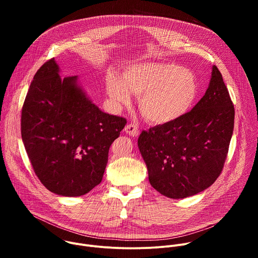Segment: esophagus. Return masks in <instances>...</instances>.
<instances>
[{
    "mask_svg": "<svg viewBox=\"0 0 258 258\" xmlns=\"http://www.w3.org/2000/svg\"><path fill=\"white\" fill-rule=\"evenodd\" d=\"M124 132L131 136V137H138L140 132H139V128L136 124L134 123H131V124H127L125 127H124Z\"/></svg>",
    "mask_w": 258,
    "mask_h": 258,
    "instance_id": "1",
    "label": "esophagus"
}]
</instances>
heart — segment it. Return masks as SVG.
Here are the masks:
<instances>
[{"label":"heart","mask_w":258,"mask_h":258,"mask_svg":"<svg viewBox=\"0 0 258 258\" xmlns=\"http://www.w3.org/2000/svg\"><path fill=\"white\" fill-rule=\"evenodd\" d=\"M108 97L115 109L128 105L133 93L138 98L142 115L152 123L164 124L185 115L199 94L194 73L171 63L150 62L127 67L121 80L109 75Z\"/></svg>","instance_id":"b5f03b06"}]
</instances>
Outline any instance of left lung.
I'll use <instances>...</instances> for the list:
<instances>
[{
    "label": "left lung",
    "instance_id": "1",
    "mask_svg": "<svg viewBox=\"0 0 258 258\" xmlns=\"http://www.w3.org/2000/svg\"><path fill=\"white\" fill-rule=\"evenodd\" d=\"M234 117L223 76L213 65L205 95L190 112L140 135L138 146L151 186L172 199L210 187L223 170Z\"/></svg>",
    "mask_w": 258,
    "mask_h": 258
}]
</instances>
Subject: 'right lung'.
<instances>
[{"label":"right lung","instance_id":"1","mask_svg":"<svg viewBox=\"0 0 258 258\" xmlns=\"http://www.w3.org/2000/svg\"><path fill=\"white\" fill-rule=\"evenodd\" d=\"M126 120L92 102L79 77H60L55 59L33 77L21 112V137L33 170L52 193L78 197L101 182L109 148Z\"/></svg>","mask_w":258,"mask_h":258}]
</instances>
